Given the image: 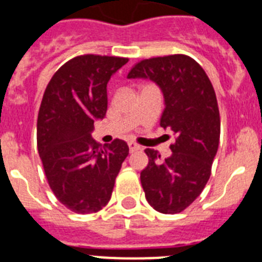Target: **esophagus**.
Segmentation results:
<instances>
[{"instance_id": "34e87169", "label": "esophagus", "mask_w": 262, "mask_h": 262, "mask_svg": "<svg viewBox=\"0 0 262 262\" xmlns=\"http://www.w3.org/2000/svg\"><path fill=\"white\" fill-rule=\"evenodd\" d=\"M128 148H129V152H135L140 149V145L136 144V143L134 142H128Z\"/></svg>"}]
</instances>
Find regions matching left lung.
Masks as SVG:
<instances>
[{"label": "left lung", "mask_w": 262, "mask_h": 262, "mask_svg": "<svg viewBox=\"0 0 262 262\" xmlns=\"http://www.w3.org/2000/svg\"><path fill=\"white\" fill-rule=\"evenodd\" d=\"M127 77L149 78L161 88L165 108L160 126L177 135L166 159L151 148L144 151L149 160L140 173L145 198L163 214L184 211L205 189L219 145L221 117L211 81L181 53L142 60Z\"/></svg>", "instance_id": "8db88e82"}]
</instances>
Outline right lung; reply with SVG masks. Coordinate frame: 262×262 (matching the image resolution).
Masks as SVG:
<instances>
[{
    "instance_id": "right-lung-1",
    "label": "right lung",
    "mask_w": 262,
    "mask_h": 262,
    "mask_svg": "<svg viewBox=\"0 0 262 262\" xmlns=\"http://www.w3.org/2000/svg\"><path fill=\"white\" fill-rule=\"evenodd\" d=\"M127 57L81 55L60 67L43 94L36 142L48 185L76 214H92L111 198L115 178L128 156L124 140L101 147L92 139L94 120L107 110V82Z\"/></svg>"
}]
</instances>
